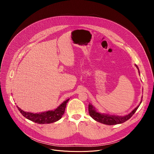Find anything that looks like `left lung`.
<instances>
[{"label":"left lung","mask_w":154,"mask_h":154,"mask_svg":"<svg viewBox=\"0 0 154 154\" xmlns=\"http://www.w3.org/2000/svg\"><path fill=\"white\" fill-rule=\"evenodd\" d=\"M137 69L139 70L138 68L137 65H135ZM143 99V97H142ZM142 100L140 102V103L139 105H138L134 110H132L131 113H130L128 115L124 116H115V115H109L107 114H102L99 113L96 110L95 108L91 105L89 104L88 105V112L89 114L91 116V117L94 119L95 121L106 124V125H116L118 124H122L127 120H128L131 116L134 115V114L136 112L137 109L138 108L139 106L140 105Z\"/></svg>","instance_id":"left-lung-1"}]
</instances>
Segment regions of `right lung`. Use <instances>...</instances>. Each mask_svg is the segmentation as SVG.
Wrapping results in <instances>:
<instances>
[{"mask_svg": "<svg viewBox=\"0 0 154 154\" xmlns=\"http://www.w3.org/2000/svg\"><path fill=\"white\" fill-rule=\"evenodd\" d=\"M69 100V99L64 101L57 108L54 110L48 111L39 113H33L26 112L21 109L17 106V108L20 113L27 119L38 124H50L56 122L60 119L63 115L66 103Z\"/></svg>", "mask_w": 154, "mask_h": 154, "instance_id": "1", "label": "right lung"}]
</instances>
